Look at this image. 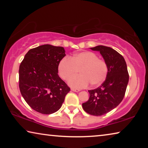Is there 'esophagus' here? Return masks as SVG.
<instances>
[{"instance_id": "34e87169", "label": "esophagus", "mask_w": 148, "mask_h": 148, "mask_svg": "<svg viewBox=\"0 0 148 148\" xmlns=\"http://www.w3.org/2000/svg\"><path fill=\"white\" fill-rule=\"evenodd\" d=\"M71 90L72 91H74V92H78V91H79L80 90L79 89H74V88H72L71 89Z\"/></svg>"}]
</instances>
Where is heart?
<instances>
[{
  "label": "heart",
  "mask_w": 148,
  "mask_h": 148,
  "mask_svg": "<svg viewBox=\"0 0 148 148\" xmlns=\"http://www.w3.org/2000/svg\"><path fill=\"white\" fill-rule=\"evenodd\" d=\"M79 71L81 74L73 76ZM58 72L60 77L64 80H68L69 84L74 88H85L91 84L97 87L101 85L106 79L108 66L103 59H99L93 52L86 51L74 54L70 57H64L58 65Z\"/></svg>",
  "instance_id": "obj_1"
}]
</instances>
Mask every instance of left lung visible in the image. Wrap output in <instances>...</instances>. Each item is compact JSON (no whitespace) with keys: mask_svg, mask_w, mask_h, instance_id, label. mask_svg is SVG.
<instances>
[{"mask_svg":"<svg viewBox=\"0 0 148 148\" xmlns=\"http://www.w3.org/2000/svg\"><path fill=\"white\" fill-rule=\"evenodd\" d=\"M91 49L100 51L108 66V72L101 86L89 90V100L82 107L89 114L100 116L117 107L123 99L129 75L123 57L116 50L104 46Z\"/></svg>","mask_w":148,"mask_h":148,"instance_id":"obj_1","label":"left lung"}]
</instances>
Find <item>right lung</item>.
<instances>
[{"label": "right lung", "instance_id": "obj_1", "mask_svg": "<svg viewBox=\"0 0 148 148\" xmlns=\"http://www.w3.org/2000/svg\"><path fill=\"white\" fill-rule=\"evenodd\" d=\"M65 56L62 47L45 44L30 49L20 64V92L39 113L51 114L59 110L71 90L58 75L59 63Z\"/></svg>", "mask_w": 148, "mask_h": 148}]
</instances>
